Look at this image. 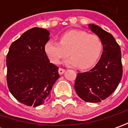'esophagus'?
Segmentation results:
<instances>
[{
	"label": "esophagus",
	"mask_w": 128,
	"mask_h": 128,
	"mask_svg": "<svg viewBox=\"0 0 128 128\" xmlns=\"http://www.w3.org/2000/svg\"><path fill=\"white\" fill-rule=\"evenodd\" d=\"M66 71V70L65 69H63V68H59V70H58V72H59V74L60 75H62V74H63L64 72Z\"/></svg>",
	"instance_id": "1"
}]
</instances>
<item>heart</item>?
I'll return each instance as SVG.
<instances>
[{
  "mask_svg": "<svg viewBox=\"0 0 128 128\" xmlns=\"http://www.w3.org/2000/svg\"><path fill=\"white\" fill-rule=\"evenodd\" d=\"M50 60L59 64L69 55L68 65L86 69L93 66L100 56L102 43L100 38L94 34H88L83 30H70L60 38V43L49 41L45 47Z\"/></svg>",
  "mask_w": 128,
  "mask_h": 128,
  "instance_id": "heart-1",
  "label": "heart"
}]
</instances>
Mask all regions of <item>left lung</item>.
Returning <instances> with one entry per match:
<instances>
[{
    "label": "left lung",
    "instance_id": "left-lung-1",
    "mask_svg": "<svg viewBox=\"0 0 128 128\" xmlns=\"http://www.w3.org/2000/svg\"><path fill=\"white\" fill-rule=\"evenodd\" d=\"M89 28L100 38L103 51L100 59L90 71L78 72L75 90L88 102H99L116 90L122 76L120 48L110 33L94 24Z\"/></svg>",
    "mask_w": 128,
    "mask_h": 128
}]
</instances>
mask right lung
<instances>
[{
    "label": "right lung",
    "mask_w": 128,
    "mask_h": 128,
    "mask_svg": "<svg viewBox=\"0 0 128 128\" xmlns=\"http://www.w3.org/2000/svg\"><path fill=\"white\" fill-rule=\"evenodd\" d=\"M49 36L46 29L31 28L12 42L8 52V89L18 101L26 106L43 104L60 78L58 67L50 62L45 51Z\"/></svg>",
    "instance_id": "obj_1"
}]
</instances>
